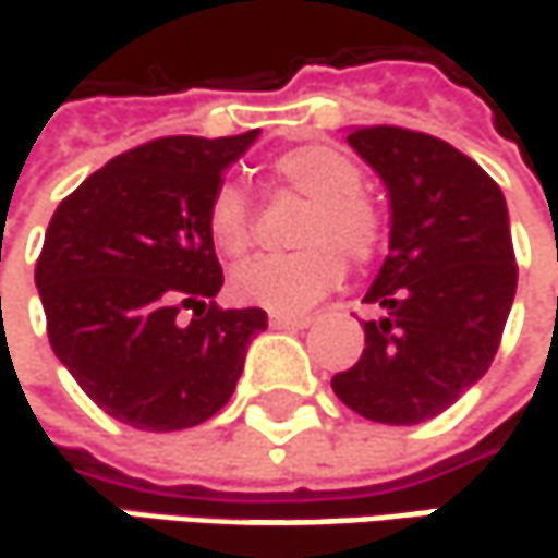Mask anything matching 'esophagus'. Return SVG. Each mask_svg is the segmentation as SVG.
Here are the masks:
<instances>
[{"label": "esophagus", "mask_w": 558, "mask_h": 558, "mask_svg": "<svg viewBox=\"0 0 558 558\" xmlns=\"http://www.w3.org/2000/svg\"><path fill=\"white\" fill-rule=\"evenodd\" d=\"M313 323V316H290V313H271V326L275 329H306Z\"/></svg>", "instance_id": "obj_1"}]
</instances>
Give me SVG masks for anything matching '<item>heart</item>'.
Returning a JSON list of instances; mask_svg holds the SVG:
<instances>
[{
    "label": "heart",
    "instance_id": "1",
    "mask_svg": "<svg viewBox=\"0 0 558 558\" xmlns=\"http://www.w3.org/2000/svg\"><path fill=\"white\" fill-rule=\"evenodd\" d=\"M280 191L310 197L293 239L300 248L262 255L229 280L242 303L293 313L313 306L344 278V258L371 265L389 239L383 204L361 184L357 162L326 143H306L280 153L271 162ZM207 235L227 258H245L255 245V207L239 184H220L207 201Z\"/></svg>",
    "mask_w": 558,
    "mask_h": 558
}]
</instances>
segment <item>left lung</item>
Here are the masks:
<instances>
[{
	"mask_svg": "<svg viewBox=\"0 0 558 558\" xmlns=\"http://www.w3.org/2000/svg\"><path fill=\"white\" fill-rule=\"evenodd\" d=\"M348 143L386 181L392 232L364 296L380 316L364 323V351L331 389L371 422L418 425L480 380L501 344L518 290L505 194L422 130L377 124Z\"/></svg>",
	"mask_w": 558,
	"mask_h": 558,
	"instance_id": "8db88e82",
	"label": "left lung"
}]
</instances>
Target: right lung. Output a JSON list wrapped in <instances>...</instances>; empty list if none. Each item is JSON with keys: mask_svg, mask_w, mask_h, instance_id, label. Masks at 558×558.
Returning <instances> with one entry per match:
<instances>
[{"mask_svg": "<svg viewBox=\"0 0 558 558\" xmlns=\"http://www.w3.org/2000/svg\"><path fill=\"white\" fill-rule=\"evenodd\" d=\"M258 130L159 136L114 156L60 201L34 283L47 338L82 392L140 430L194 428L229 402L258 306L223 310L207 201Z\"/></svg>", "mask_w": 558, "mask_h": 558, "instance_id": "add662e5", "label": "right lung"}]
</instances>
